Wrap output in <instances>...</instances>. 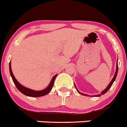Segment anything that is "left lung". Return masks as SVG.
<instances>
[{
    "instance_id": "left-lung-1",
    "label": "left lung",
    "mask_w": 127,
    "mask_h": 127,
    "mask_svg": "<svg viewBox=\"0 0 127 127\" xmlns=\"http://www.w3.org/2000/svg\"><path fill=\"white\" fill-rule=\"evenodd\" d=\"M118 60H117V68H116V71H115V73L114 76H113V79H112V81H111V82L110 83V84H109V85H108V86H107V87L106 88V89H105V90H104L103 91V92H101V93H100V94H99V95H95V96H100L102 95H103V94H105V93H106V92H107L108 91V90H109V89L110 88H111V86H112V85H113V82H114L115 80L116 77H117V73H118ZM75 87H76V86H75ZM76 90L78 91V93H80V94L82 95H84V96H87V95H86V94H83V93H80V92H79V91H78V90H77L76 87Z\"/></svg>"
}]
</instances>
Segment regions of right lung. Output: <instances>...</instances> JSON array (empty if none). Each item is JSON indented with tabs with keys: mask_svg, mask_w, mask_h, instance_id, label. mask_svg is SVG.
Wrapping results in <instances>:
<instances>
[{
	"mask_svg": "<svg viewBox=\"0 0 127 127\" xmlns=\"http://www.w3.org/2000/svg\"><path fill=\"white\" fill-rule=\"evenodd\" d=\"M10 64L11 63H10H10H9V71H10V76H11L12 78V80L13 81H14V84H15V86H16L17 88L18 89V90L20 92H21L22 94L31 97H39L42 96L46 95H47V93H49V92L51 90L52 88H53V85H54V80H55L56 77L57 76V74L54 76H53V78H52L51 81L50 83H49V86H47L46 88L44 89V90L41 91L32 90H31V89H29L28 88H26L25 86H22V85H21V84L17 81V80H16L15 77H14V74H13L12 73V71L11 65H10Z\"/></svg>",
	"mask_w": 127,
	"mask_h": 127,
	"instance_id": "add662e5",
	"label": "right lung"
}]
</instances>
